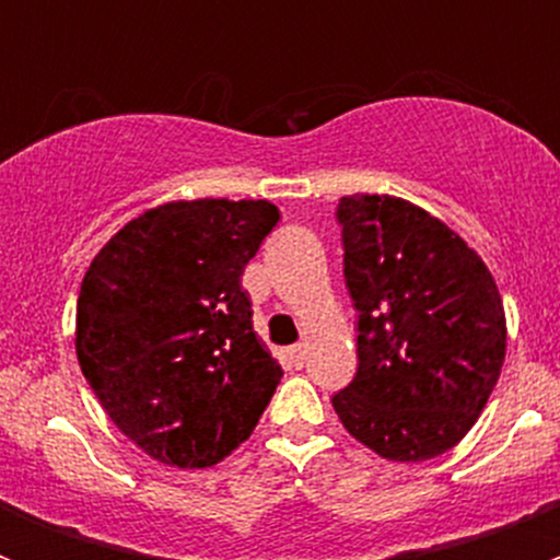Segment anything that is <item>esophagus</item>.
Segmentation results:
<instances>
[{
	"mask_svg": "<svg viewBox=\"0 0 560 560\" xmlns=\"http://www.w3.org/2000/svg\"><path fill=\"white\" fill-rule=\"evenodd\" d=\"M305 355H308V348H305L303 341H300V345H291V348H289V359H291V364H294V368H303Z\"/></svg>",
	"mask_w": 560,
	"mask_h": 560,
	"instance_id": "obj_1",
	"label": "esophagus"
}]
</instances>
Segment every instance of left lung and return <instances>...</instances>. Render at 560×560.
<instances>
[{
    "instance_id": "8db88e82",
    "label": "left lung",
    "mask_w": 560,
    "mask_h": 560,
    "mask_svg": "<svg viewBox=\"0 0 560 560\" xmlns=\"http://www.w3.org/2000/svg\"><path fill=\"white\" fill-rule=\"evenodd\" d=\"M336 221L359 311V370L330 398L336 415L381 457H438L477 423L502 373L497 283L457 232L404 199L345 196Z\"/></svg>"
}]
</instances>
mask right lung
I'll list each match as a JSON object with an SVG mask.
<instances>
[{
	"mask_svg": "<svg viewBox=\"0 0 560 560\" xmlns=\"http://www.w3.org/2000/svg\"><path fill=\"white\" fill-rule=\"evenodd\" d=\"M277 221L269 201H171L128 221L89 266L78 361L153 459L221 463L269 407L283 370L252 330L241 275Z\"/></svg>",
	"mask_w": 560,
	"mask_h": 560,
	"instance_id": "1",
	"label": "right lung"
}]
</instances>
